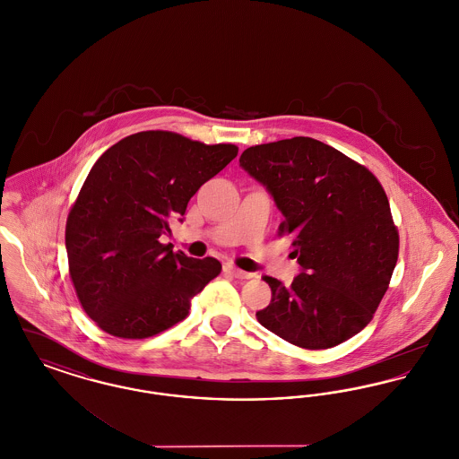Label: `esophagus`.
I'll list each match as a JSON object with an SVG mask.
<instances>
[{"label": "esophagus", "instance_id": "34e87169", "mask_svg": "<svg viewBox=\"0 0 459 459\" xmlns=\"http://www.w3.org/2000/svg\"><path fill=\"white\" fill-rule=\"evenodd\" d=\"M223 270L227 272V273H230V275H234L236 279H251L253 277V273H249V272H244V270H240L238 266H234V264H230V263H227L225 266H223Z\"/></svg>", "mask_w": 459, "mask_h": 459}]
</instances>
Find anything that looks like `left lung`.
<instances>
[{"label": "left lung", "mask_w": 459, "mask_h": 459, "mask_svg": "<svg viewBox=\"0 0 459 459\" xmlns=\"http://www.w3.org/2000/svg\"><path fill=\"white\" fill-rule=\"evenodd\" d=\"M240 167L273 196L303 272L284 285L263 277L272 301L258 322L305 350H328L367 327L393 277L399 232L370 170L311 137L258 144Z\"/></svg>", "instance_id": "obj_1"}]
</instances>
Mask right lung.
<instances>
[{
	"mask_svg": "<svg viewBox=\"0 0 459 459\" xmlns=\"http://www.w3.org/2000/svg\"><path fill=\"white\" fill-rule=\"evenodd\" d=\"M238 152L234 144L144 131L98 158L65 227L70 279L98 327L122 339H146L189 315L191 299L221 264L174 253L160 238Z\"/></svg>",
	"mask_w": 459,
	"mask_h": 459,
	"instance_id": "1",
	"label": "right lung"
}]
</instances>
